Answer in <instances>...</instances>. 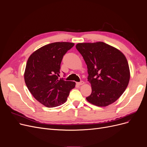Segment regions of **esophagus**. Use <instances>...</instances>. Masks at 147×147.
<instances>
[{
  "instance_id": "1",
  "label": "esophagus",
  "mask_w": 147,
  "mask_h": 147,
  "mask_svg": "<svg viewBox=\"0 0 147 147\" xmlns=\"http://www.w3.org/2000/svg\"><path fill=\"white\" fill-rule=\"evenodd\" d=\"M77 84H78V85L80 86V85H82V84H84V82H83V81H81L80 82H78V83H77Z\"/></svg>"
}]
</instances>
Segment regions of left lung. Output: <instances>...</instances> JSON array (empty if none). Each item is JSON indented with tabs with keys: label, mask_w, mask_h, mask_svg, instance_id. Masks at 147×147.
<instances>
[{
	"label": "left lung",
	"mask_w": 147,
	"mask_h": 147,
	"mask_svg": "<svg viewBox=\"0 0 147 147\" xmlns=\"http://www.w3.org/2000/svg\"><path fill=\"white\" fill-rule=\"evenodd\" d=\"M76 48L88 68L92 92L90 103L106 107L121 96L128 85L130 70L126 57L117 48L102 42L79 43Z\"/></svg>",
	"instance_id": "obj_1"
}]
</instances>
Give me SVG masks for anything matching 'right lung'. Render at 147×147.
I'll list each match as a JSON object with an SVG mask.
<instances>
[{
    "label": "right lung",
    "mask_w": 147,
    "mask_h": 147,
    "mask_svg": "<svg viewBox=\"0 0 147 147\" xmlns=\"http://www.w3.org/2000/svg\"><path fill=\"white\" fill-rule=\"evenodd\" d=\"M74 46L70 42L50 43L28 58L24 75L26 86L34 98L48 108L65 103L75 86L74 82L59 78L63 57Z\"/></svg>",
    "instance_id": "1"
}]
</instances>
